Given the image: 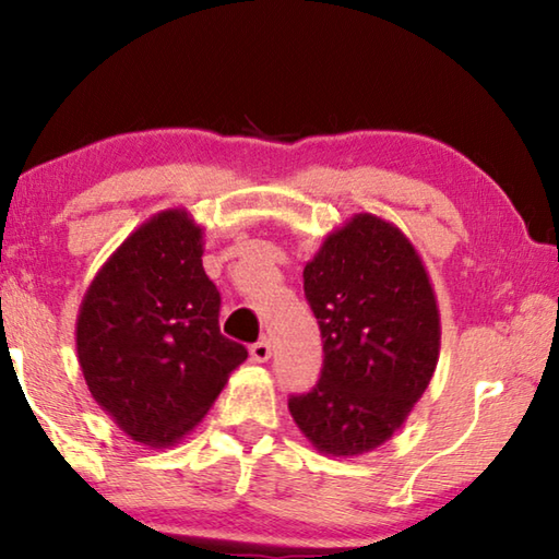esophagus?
<instances>
[{"label":"esophagus","mask_w":559,"mask_h":559,"mask_svg":"<svg viewBox=\"0 0 559 559\" xmlns=\"http://www.w3.org/2000/svg\"><path fill=\"white\" fill-rule=\"evenodd\" d=\"M251 357L257 359V362H269L271 359V343L269 340H259V343L251 345Z\"/></svg>","instance_id":"1"}]
</instances>
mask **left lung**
I'll return each instance as SVG.
<instances>
[{
	"label": "left lung",
	"mask_w": 559,
	"mask_h": 559,
	"mask_svg": "<svg viewBox=\"0 0 559 559\" xmlns=\"http://www.w3.org/2000/svg\"><path fill=\"white\" fill-rule=\"evenodd\" d=\"M323 335V370L288 400L306 439L325 456L382 447L437 370L441 318L429 273L402 229L355 214L302 269Z\"/></svg>",
	"instance_id": "obj_1"
}]
</instances>
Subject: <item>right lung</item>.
Listing matches in <instances>:
<instances>
[{"label":"right lung","mask_w":559,"mask_h":559,"mask_svg":"<svg viewBox=\"0 0 559 559\" xmlns=\"http://www.w3.org/2000/svg\"><path fill=\"white\" fill-rule=\"evenodd\" d=\"M202 234L187 210L150 216L103 263L75 320L93 400L153 449L192 431L249 357L219 330L222 298L202 266Z\"/></svg>","instance_id":"1"}]
</instances>
